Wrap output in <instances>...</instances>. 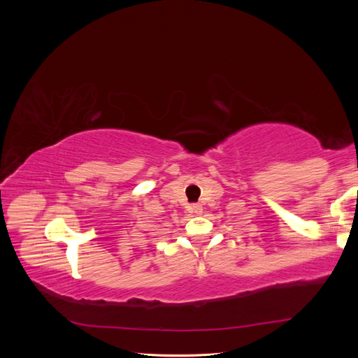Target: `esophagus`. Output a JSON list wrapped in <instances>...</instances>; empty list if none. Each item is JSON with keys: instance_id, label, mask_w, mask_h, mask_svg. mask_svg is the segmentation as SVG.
Wrapping results in <instances>:
<instances>
[{"instance_id": "34e87169", "label": "esophagus", "mask_w": 358, "mask_h": 358, "mask_svg": "<svg viewBox=\"0 0 358 358\" xmlns=\"http://www.w3.org/2000/svg\"><path fill=\"white\" fill-rule=\"evenodd\" d=\"M192 212L194 213H197V215H200L201 212H203V208H201V204H192Z\"/></svg>"}]
</instances>
